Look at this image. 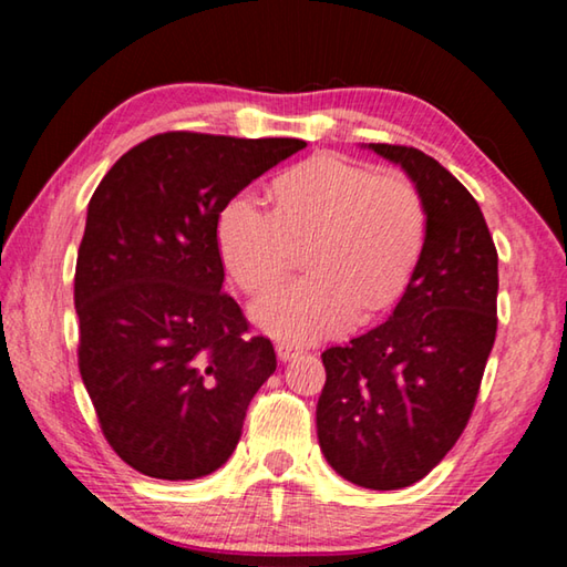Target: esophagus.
I'll return each mask as SVG.
<instances>
[{"instance_id": "1", "label": "esophagus", "mask_w": 567, "mask_h": 567, "mask_svg": "<svg viewBox=\"0 0 567 567\" xmlns=\"http://www.w3.org/2000/svg\"><path fill=\"white\" fill-rule=\"evenodd\" d=\"M277 348V358H280L282 362H287V360H292V358H297V354H302V348L297 342H290V340H280L275 344Z\"/></svg>"}]
</instances>
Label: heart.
<instances>
[{"label": "heart", "instance_id": "b5f03b06", "mask_svg": "<svg viewBox=\"0 0 567 567\" xmlns=\"http://www.w3.org/2000/svg\"><path fill=\"white\" fill-rule=\"evenodd\" d=\"M312 272L270 287L255 320L285 338H322L378 312L405 290L427 239V205L402 175H375L350 159L320 155L275 179V209L237 192L217 215V247L233 280L262 290L310 237Z\"/></svg>", "mask_w": 567, "mask_h": 567}]
</instances>
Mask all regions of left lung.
Instances as JSON below:
<instances>
[{"label":"left lung","mask_w":567,"mask_h":567,"mask_svg":"<svg viewBox=\"0 0 567 567\" xmlns=\"http://www.w3.org/2000/svg\"><path fill=\"white\" fill-rule=\"evenodd\" d=\"M368 147L422 192L427 239L390 318L322 352L318 440L344 480L400 491L453 450L473 415L497 332V249L475 197L437 159Z\"/></svg>","instance_id":"left-lung-1"}]
</instances>
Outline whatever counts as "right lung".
Returning a JSON list of instances; mask_svg holds the SVG:
<instances>
[{
    "mask_svg": "<svg viewBox=\"0 0 567 567\" xmlns=\"http://www.w3.org/2000/svg\"><path fill=\"white\" fill-rule=\"evenodd\" d=\"M302 147L165 132L94 189L74 272L76 358L104 437L142 475L195 480L223 467L277 368L272 342L249 334L223 292L217 215Z\"/></svg>",
    "mask_w": 567,
    "mask_h": 567,
    "instance_id": "right-lung-1",
    "label": "right lung"
}]
</instances>
